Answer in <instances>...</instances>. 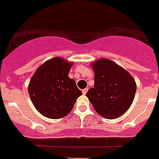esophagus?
<instances>
[{"label": "esophagus", "instance_id": "obj_1", "mask_svg": "<svg viewBox=\"0 0 159 159\" xmlns=\"http://www.w3.org/2000/svg\"><path fill=\"white\" fill-rule=\"evenodd\" d=\"M88 88H84V89H83L82 90V92H83V94H84V95H86V93L87 92H88Z\"/></svg>", "mask_w": 159, "mask_h": 159}]
</instances>
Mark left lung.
<instances>
[{
	"mask_svg": "<svg viewBox=\"0 0 159 159\" xmlns=\"http://www.w3.org/2000/svg\"><path fill=\"white\" fill-rule=\"evenodd\" d=\"M92 66L95 84L87 97L102 117L113 119L121 116L134 100L135 81L124 68L108 59L98 60Z\"/></svg>",
	"mask_w": 159,
	"mask_h": 159,
	"instance_id": "8db88e82",
	"label": "left lung"
}]
</instances>
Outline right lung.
Returning a JSON list of instances; mask_svg holds the SVG:
<instances>
[{
	"instance_id": "1",
	"label": "right lung",
	"mask_w": 159,
	"mask_h": 159,
	"mask_svg": "<svg viewBox=\"0 0 159 159\" xmlns=\"http://www.w3.org/2000/svg\"><path fill=\"white\" fill-rule=\"evenodd\" d=\"M72 63L60 57L48 60L38 67L29 85L31 100L45 117L58 119L69 114L82 92L68 76Z\"/></svg>"
}]
</instances>
